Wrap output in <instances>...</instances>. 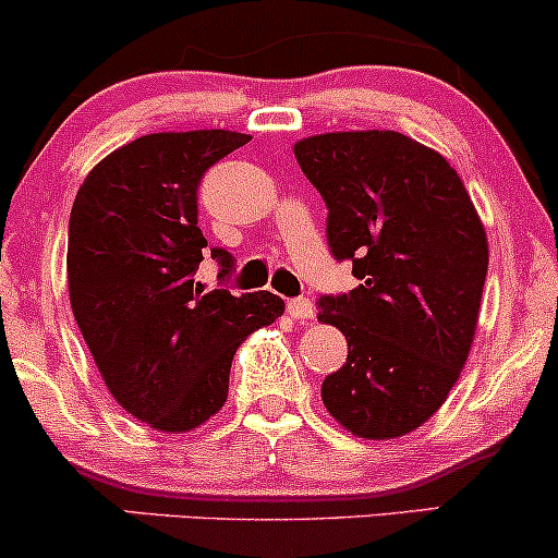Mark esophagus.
<instances>
[{
  "label": "esophagus",
  "instance_id": "1",
  "mask_svg": "<svg viewBox=\"0 0 558 558\" xmlns=\"http://www.w3.org/2000/svg\"><path fill=\"white\" fill-rule=\"evenodd\" d=\"M288 314H291L293 319H314V304L308 299H293L288 301Z\"/></svg>",
  "mask_w": 558,
  "mask_h": 558
}]
</instances>
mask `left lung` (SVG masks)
<instances>
[{"instance_id": "1", "label": "left lung", "mask_w": 558, "mask_h": 558, "mask_svg": "<svg viewBox=\"0 0 558 558\" xmlns=\"http://www.w3.org/2000/svg\"><path fill=\"white\" fill-rule=\"evenodd\" d=\"M293 156L325 199L332 254L361 280L319 299V322L348 340L322 402L361 439L411 434L445 405L471 353L486 228L449 160L400 132L314 134Z\"/></svg>"}]
</instances>
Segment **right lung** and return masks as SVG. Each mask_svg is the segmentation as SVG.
I'll list each match as a JSON object with an SVG mask.
<instances>
[{
  "label": "right lung",
  "instance_id": "right-lung-1",
  "mask_svg": "<svg viewBox=\"0 0 558 558\" xmlns=\"http://www.w3.org/2000/svg\"><path fill=\"white\" fill-rule=\"evenodd\" d=\"M250 140L228 130L145 134L100 160L72 205V314L113 400L156 432H192L218 413L236 348L286 308L270 291L194 286L207 254L199 179ZM210 254L220 278L231 272V254Z\"/></svg>",
  "mask_w": 558,
  "mask_h": 558
}]
</instances>
